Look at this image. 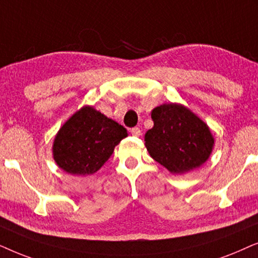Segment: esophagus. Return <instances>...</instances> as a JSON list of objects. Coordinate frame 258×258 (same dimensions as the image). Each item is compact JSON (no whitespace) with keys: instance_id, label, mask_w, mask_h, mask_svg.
<instances>
[{"instance_id":"34e87169","label":"esophagus","mask_w":258,"mask_h":258,"mask_svg":"<svg viewBox=\"0 0 258 258\" xmlns=\"http://www.w3.org/2000/svg\"><path fill=\"white\" fill-rule=\"evenodd\" d=\"M131 133H132L133 136L139 137L140 135H142V130H140L139 127H133V128L131 130Z\"/></svg>"}]
</instances>
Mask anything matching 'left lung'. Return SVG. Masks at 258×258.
I'll use <instances>...</instances> for the list:
<instances>
[{
  "mask_svg": "<svg viewBox=\"0 0 258 258\" xmlns=\"http://www.w3.org/2000/svg\"><path fill=\"white\" fill-rule=\"evenodd\" d=\"M154 125L145 135L150 156L171 173H184L208 160L212 137L208 125L190 109L164 104L151 113Z\"/></svg>",
  "mask_w": 258,
  "mask_h": 258,
  "instance_id": "left-lung-1",
  "label": "left lung"
}]
</instances>
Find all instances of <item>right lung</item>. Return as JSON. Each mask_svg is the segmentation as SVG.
Segmentation results:
<instances>
[{
	"label": "right lung",
	"mask_w": 258,
	"mask_h": 258,
	"mask_svg": "<svg viewBox=\"0 0 258 258\" xmlns=\"http://www.w3.org/2000/svg\"><path fill=\"white\" fill-rule=\"evenodd\" d=\"M125 137V127L86 106L72 115L55 137L54 159L71 174H93Z\"/></svg>",
	"instance_id": "add662e5"
}]
</instances>
